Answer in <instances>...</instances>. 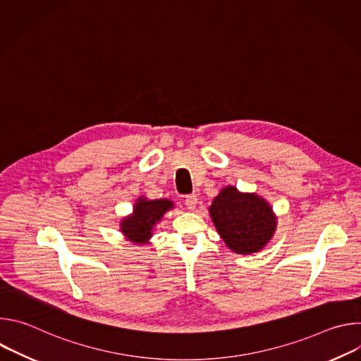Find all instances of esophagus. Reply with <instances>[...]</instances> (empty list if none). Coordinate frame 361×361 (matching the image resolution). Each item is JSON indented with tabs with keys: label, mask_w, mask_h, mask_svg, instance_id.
Listing matches in <instances>:
<instances>
[{
	"label": "esophagus",
	"mask_w": 361,
	"mask_h": 361,
	"mask_svg": "<svg viewBox=\"0 0 361 361\" xmlns=\"http://www.w3.org/2000/svg\"><path fill=\"white\" fill-rule=\"evenodd\" d=\"M197 204H198V198H197L195 194H191V195L185 197V205H187V209L190 212H194L197 209Z\"/></svg>",
	"instance_id": "34e87169"
}]
</instances>
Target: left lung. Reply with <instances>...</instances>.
I'll use <instances>...</instances> for the list:
<instances>
[{"label": "left lung", "instance_id": "8db88e82", "mask_svg": "<svg viewBox=\"0 0 361 361\" xmlns=\"http://www.w3.org/2000/svg\"><path fill=\"white\" fill-rule=\"evenodd\" d=\"M213 224L226 245L243 255L260 252L273 240L277 216L266 198L226 185L209 207Z\"/></svg>", "mask_w": 361, "mask_h": 361}]
</instances>
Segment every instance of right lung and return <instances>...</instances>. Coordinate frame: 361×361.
<instances>
[{"label": "right lung", "instance_id": "right-lung-1", "mask_svg": "<svg viewBox=\"0 0 361 361\" xmlns=\"http://www.w3.org/2000/svg\"><path fill=\"white\" fill-rule=\"evenodd\" d=\"M174 209V202L169 198L149 200L140 195L134 205L133 213L126 216L120 221V231L126 241L134 244H148L154 227H156L164 217V214Z\"/></svg>", "mask_w": 361, "mask_h": 361}]
</instances>
